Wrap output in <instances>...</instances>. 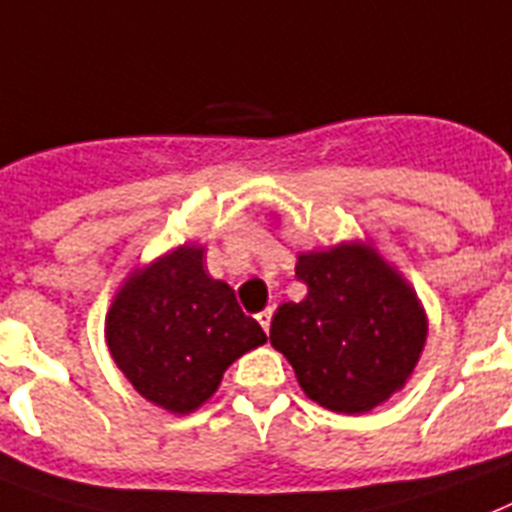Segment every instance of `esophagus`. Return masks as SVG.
<instances>
[{
  "label": "esophagus",
  "mask_w": 512,
  "mask_h": 512,
  "mask_svg": "<svg viewBox=\"0 0 512 512\" xmlns=\"http://www.w3.org/2000/svg\"><path fill=\"white\" fill-rule=\"evenodd\" d=\"M270 318H273V307H265L263 313H257V321H260V326L265 328V334L270 331Z\"/></svg>",
  "instance_id": "1"
}]
</instances>
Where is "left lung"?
<instances>
[{"instance_id":"1","label":"left lung","mask_w":512,"mask_h":512,"mask_svg":"<svg viewBox=\"0 0 512 512\" xmlns=\"http://www.w3.org/2000/svg\"><path fill=\"white\" fill-rule=\"evenodd\" d=\"M302 302H284L270 344L302 392L326 410L360 415L400 392L426 344L429 321L402 273L371 244L342 242L297 255Z\"/></svg>"}]
</instances>
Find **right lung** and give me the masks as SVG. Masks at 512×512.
Listing matches in <instances>:
<instances>
[{"label":"right lung","instance_id":"add662e5","mask_svg":"<svg viewBox=\"0 0 512 512\" xmlns=\"http://www.w3.org/2000/svg\"><path fill=\"white\" fill-rule=\"evenodd\" d=\"M110 355L136 392L168 413L205 405L236 357L265 344L234 289L205 270V249L184 244L136 268L105 321Z\"/></svg>","mask_w":512,"mask_h":512}]
</instances>
